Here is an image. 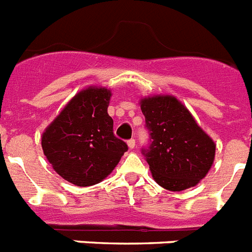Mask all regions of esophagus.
<instances>
[{
	"instance_id": "obj_1",
	"label": "esophagus",
	"mask_w": 252,
	"mask_h": 252,
	"mask_svg": "<svg viewBox=\"0 0 252 252\" xmlns=\"http://www.w3.org/2000/svg\"><path fill=\"white\" fill-rule=\"evenodd\" d=\"M127 145H128V148H130V149L135 148V145H136V142H135V139H130V140H128Z\"/></svg>"
}]
</instances>
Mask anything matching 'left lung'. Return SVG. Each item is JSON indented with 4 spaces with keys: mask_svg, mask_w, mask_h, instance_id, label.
I'll use <instances>...</instances> for the list:
<instances>
[{
    "mask_svg": "<svg viewBox=\"0 0 252 252\" xmlns=\"http://www.w3.org/2000/svg\"><path fill=\"white\" fill-rule=\"evenodd\" d=\"M140 104L150 132L141 153L155 182L173 192L197 186L215 160L213 140L175 97L154 95Z\"/></svg>",
    "mask_w": 252,
    "mask_h": 252,
    "instance_id": "8db88e82",
    "label": "left lung"
}]
</instances>
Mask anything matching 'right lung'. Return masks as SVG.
I'll list each match as a JSON object with an SVG mask.
<instances>
[{"label":"right lung","instance_id":"right-lung-1","mask_svg":"<svg viewBox=\"0 0 252 252\" xmlns=\"http://www.w3.org/2000/svg\"><path fill=\"white\" fill-rule=\"evenodd\" d=\"M110 98L111 92L102 87L81 91L43 133L44 155L74 186L99 183L127 151V144L113 133V120L107 113Z\"/></svg>","mask_w":252,"mask_h":252}]
</instances>
